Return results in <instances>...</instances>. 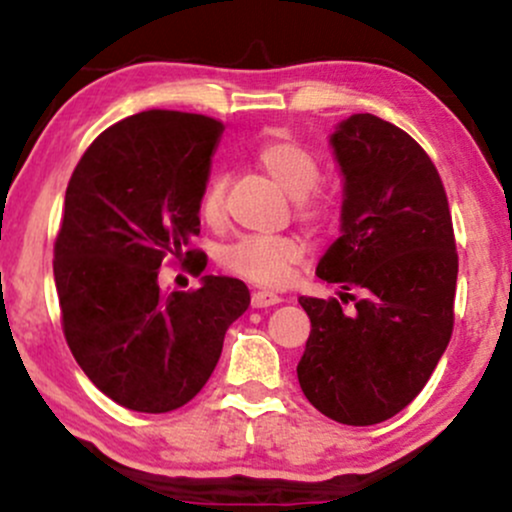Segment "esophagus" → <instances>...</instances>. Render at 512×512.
Wrapping results in <instances>:
<instances>
[{
	"label": "esophagus",
	"mask_w": 512,
	"mask_h": 512,
	"mask_svg": "<svg viewBox=\"0 0 512 512\" xmlns=\"http://www.w3.org/2000/svg\"><path fill=\"white\" fill-rule=\"evenodd\" d=\"M280 298L276 293H268V290H254V295H251V305L254 307H271V305H278Z\"/></svg>",
	"instance_id": "1"
}]
</instances>
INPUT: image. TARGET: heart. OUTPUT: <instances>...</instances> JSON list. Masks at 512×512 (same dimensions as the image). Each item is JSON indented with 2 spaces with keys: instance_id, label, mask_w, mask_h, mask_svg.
Listing matches in <instances>:
<instances>
[{
  "instance_id": "heart-1",
  "label": "heart",
  "mask_w": 512,
  "mask_h": 512,
  "mask_svg": "<svg viewBox=\"0 0 512 512\" xmlns=\"http://www.w3.org/2000/svg\"><path fill=\"white\" fill-rule=\"evenodd\" d=\"M256 166L295 200V217L312 229H324L337 217L334 200L317 185L322 163L315 153L290 134H273L254 151ZM200 217L210 227L227 222V178L212 175L200 195ZM305 258V244L295 236H244L224 254V266L251 283L280 288L293 276V268Z\"/></svg>"
}]
</instances>
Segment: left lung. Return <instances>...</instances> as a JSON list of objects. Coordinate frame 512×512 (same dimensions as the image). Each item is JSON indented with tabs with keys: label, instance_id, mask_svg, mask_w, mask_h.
Listing matches in <instances>:
<instances>
[{
	"label": "left lung",
	"instance_id": "left-lung-1",
	"mask_svg": "<svg viewBox=\"0 0 512 512\" xmlns=\"http://www.w3.org/2000/svg\"><path fill=\"white\" fill-rule=\"evenodd\" d=\"M344 173L342 236L317 266L361 288L357 312L300 298L312 329L298 364L305 398L342 425H378L417 398L454 329L459 254L447 192L425 148L395 124L354 114L332 136Z\"/></svg>",
	"mask_w": 512,
	"mask_h": 512
}]
</instances>
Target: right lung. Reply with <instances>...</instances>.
Wrapping results in <instances>:
<instances>
[{"mask_svg":"<svg viewBox=\"0 0 512 512\" xmlns=\"http://www.w3.org/2000/svg\"><path fill=\"white\" fill-rule=\"evenodd\" d=\"M224 124L148 109L104 129L75 166L53 244L65 342L85 376L134 412L190 403L251 302L246 283L205 276L166 293V263L200 276V195Z\"/></svg>","mask_w":512,"mask_h":512,"instance_id":"right-lung-1","label":"right lung"}]
</instances>
